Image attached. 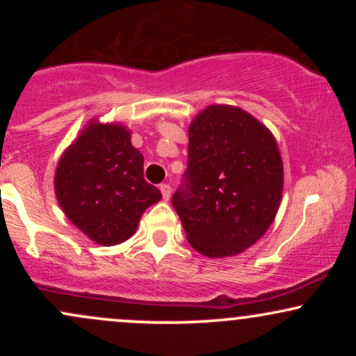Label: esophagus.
Returning <instances> with one entry per match:
<instances>
[{
    "instance_id": "34e87169",
    "label": "esophagus",
    "mask_w": 356,
    "mask_h": 356,
    "mask_svg": "<svg viewBox=\"0 0 356 356\" xmlns=\"http://www.w3.org/2000/svg\"><path fill=\"white\" fill-rule=\"evenodd\" d=\"M162 192V197H164V201H169L170 199V186L169 184H161V187H159Z\"/></svg>"
}]
</instances>
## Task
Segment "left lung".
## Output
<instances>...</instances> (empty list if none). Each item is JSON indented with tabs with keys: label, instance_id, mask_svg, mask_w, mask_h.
I'll list each match as a JSON object with an SVG mask.
<instances>
[{
	"label": "left lung",
	"instance_id": "left-lung-1",
	"mask_svg": "<svg viewBox=\"0 0 356 356\" xmlns=\"http://www.w3.org/2000/svg\"><path fill=\"white\" fill-rule=\"evenodd\" d=\"M283 184V159L271 130L246 110L216 104L191 122L186 184L172 206L195 251L236 256L269 229Z\"/></svg>",
	"mask_w": 356,
	"mask_h": 356
}]
</instances>
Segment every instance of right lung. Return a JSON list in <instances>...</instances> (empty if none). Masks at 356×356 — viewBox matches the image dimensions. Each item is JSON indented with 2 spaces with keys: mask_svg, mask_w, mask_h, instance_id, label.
I'll return each instance as SVG.
<instances>
[{
  "mask_svg": "<svg viewBox=\"0 0 356 356\" xmlns=\"http://www.w3.org/2000/svg\"><path fill=\"white\" fill-rule=\"evenodd\" d=\"M118 122L92 118L61 154L55 195L68 220L100 246L136 234L147 207L162 199L144 179V157Z\"/></svg>",
  "mask_w": 356,
  "mask_h": 356,
  "instance_id": "add662e5",
  "label": "right lung"
}]
</instances>
